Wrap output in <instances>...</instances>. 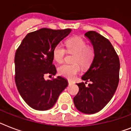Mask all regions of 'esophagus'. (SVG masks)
Segmentation results:
<instances>
[{
  "label": "esophagus",
  "mask_w": 131,
  "mask_h": 131,
  "mask_svg": "<svg viewBox=\"0 0 131 131\" xmlns=\"http://www.w3.org/2000/svg\"><path fill=\"white\" fill-rule=\"evenodd\" d=\"M68 82H69V85H71V84H73V81H68Z\"/></svg>",
  "instance_id": "1"
}]
</instances>
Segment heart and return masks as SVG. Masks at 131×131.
I'll return each instance as SVG.
<instances>
[{
  "instance_id": "b5f03b06",
  "label": "heart",
  "mask_w": 131,
  "mask_h": 131,
  "mask_svg": "<svg viewBox=\"0 0 131 131\" xmlns=\"http://www.w3.org/2000/svg\"><path fill=\"white\" fill-rule=\"evenodd\" d=\"M66 46L69 52L75 53L73 62L80 64L83 69H87L93 62L95 57V50L91 46L87 45L83 39L80 37H74L66 41ZM66 50L63 46L58 43L53 50V58L58 63L63 62ZM80 66L77 63L64 64L58 68V73L69 79H73L80 71Z\"/></svg>"
}]
</instances>
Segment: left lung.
I'll return each mask as SVG.
<instances>
[{
  "label": "left lung",
  "instance_id": "obj_1",
  "mask_svg": "<svg viewBox=\"0 0 131 131\" xmlns=\"http://www.w3.org/2000/svg\"><path fill=\"white\" fill-rule=\"evenodd\" d=\"M95 50V57L81 79L77 83L79 90L73 102L79 111L91 114L100 111L113 97L119 82L120 61L110 41L94 31L85 34ZM90 83L88 86L85 84Z\"/></svg>",
  "mask_w": 131,
  "mask_h": 131
}]
</instances>
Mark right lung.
Segmentation results:
<instances>
[{
  "label": "right lung",
  "mask_w": 131,
  "mask_h": 131,
  "mask_svg": "<svg viewBox=\"0 0 131 131\" xmlns=\"http://www.w3.org/2000/svg\"><path fill=\"white\" fill-rule=\"evenodd\" d=\"M71 32V29H40L27 34L16 51V85L23 100L34 110L52 108L68 86L67 80L62 77L46 80L44 75H56L53 50Z\"/></svg>",
  "instance_id": "1"
}]
</instances>
